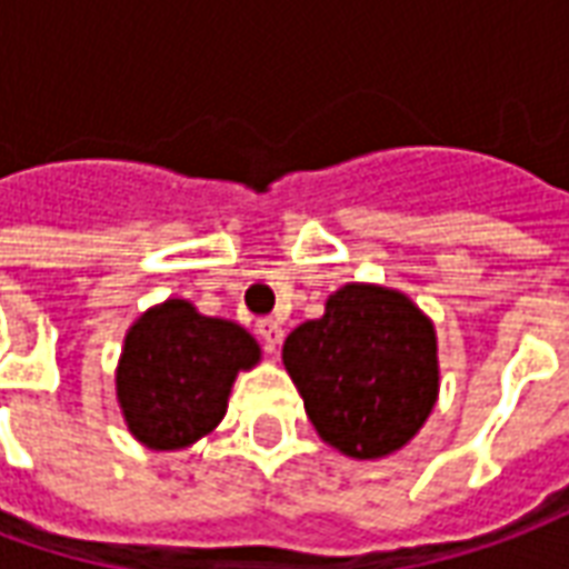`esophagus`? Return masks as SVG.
<instances>
[{"label": "esophagus", "mask_w": 569, "mask_h": 569, "mask_svg": "<svg viewBox=\"0 0 569 569\" xmlns=\"http://www.w3.org/2000/svg\"><path fill=\"white\" fill-rule=\"evenodd\" d=\"M256 332H259L261 345H264L268 353H273V350L280 347V341H283V326L277 320H271V317H264V320L256 322Z\"/></svg>", "instance_id": "1"}]
</instances>
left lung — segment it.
Segmentation results:
<instances>
[{"mask_svg": "<svg viewBox=\"0 0 569 569\" xmlns=\"http://www.w3.org/2000/svg\"><path fill=\"white\" fill-rule=\"evenodd\" d=\"M283 362L317 432L359 460L399 451L439 393L432 322L381 286L350 283L329 296L320 320L286 338Z\"/></svg>", "mask_w": 569, "mask_h": 569, "instance_id": "obj_1", "label": "left lung"}]
</instances>
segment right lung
Listing matches in <instances>:
<instances>
[{"label": "right lung", "mask_w": 569, "mask_h": 569, "mask_svg": "<svg viewBox=\"0 0 569 569\" xmlns=\"http://www.w3.org/2000/svg\"><path fill=\"white\" fill-rule=\"evenodd\" d=\"M259 362L256 338L237 322L167 301L133 322L118 362V402L128 429L154 451L207 436L228 408L237 371Z\"/></svg>", "instance_id": "1"}]
</instances>
